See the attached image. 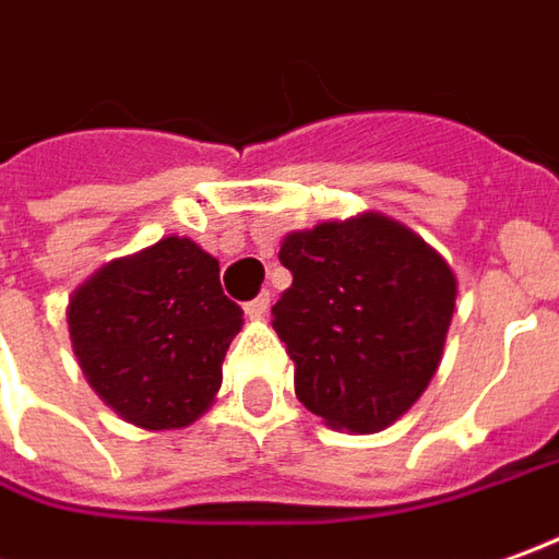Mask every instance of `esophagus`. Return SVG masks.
Here are the masks:
<instances>
[{
	"label": "esophagus",
	"instance_id": "obj_1",
	"mask_svg": "<svg viewBox=\"0 0 559 559\" xmlns=\"http://www.w3.org/2000/svg\"><path fill=\"white\" fill-rule=\"evenodd\" d=\"M267 307H271V292H261L258 298H252V301L246 304V317L261 319L267 313Z\"/></svg>",
	"mask_w": 559,
	"mask_h": 559
}]
</instances>
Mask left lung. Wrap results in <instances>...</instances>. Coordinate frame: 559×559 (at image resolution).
<instances>
[{
  "mask_svg": "<svg viewBox=\"0 0 559 559\" xmlns=\"http://www.w3.org/2000/svg\"><path fill=\"white\" fill-rule=\"evenodd\" d=\"M292 286L273 329L295 361V395L331 429L371 435L404 417L441 365L456 273L383 213L319 222L280 242Z\"/></svg>",
  "mask_w": 559,
  "mask_h": 559,
  "instance_id": "left-lung-1",
  "label": "left lung"
}]
</instances>
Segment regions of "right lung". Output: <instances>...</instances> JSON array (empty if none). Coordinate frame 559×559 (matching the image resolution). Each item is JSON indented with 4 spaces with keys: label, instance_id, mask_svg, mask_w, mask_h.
Returning a JSON list of instances; mask_svg holds the SVG:
<instances>
[{
    "label": "right lung",
    "instance_id": "1",
    "mask_svg": "<svg viewBox=\"0 0 559 559\" xmlns=\"http://www.w3.org/2000/svg\"><path fill=\"white\" fill-rule=\"evenodd\" d=\"M218 271L194 240L164 237L103 264L69 295L81 374L118 417L167 432L210 411L225 353L242 329Z\"/></svg>",
    "mask_w": 559,
    "mask_h": 559
}]
</instances>
